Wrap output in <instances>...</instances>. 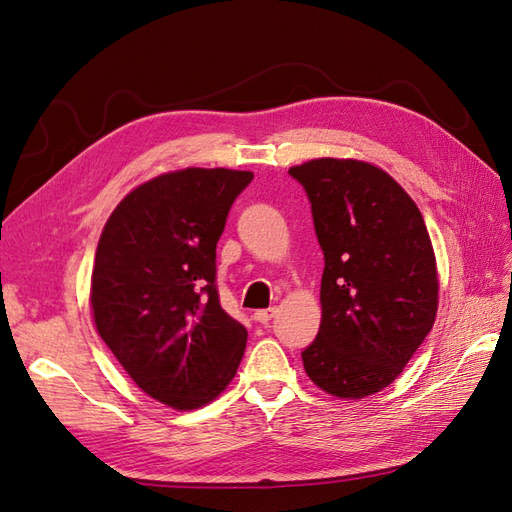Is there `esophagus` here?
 Here are the masks:
<instances>
[{
    "label": "esophagus",
    "mask_w": 512,
    "mask_h": 512,
    "mask_svg": "<svg viewBox=\"0 0 512 512\" xmlns=\"http://www.w3.org/2000/svg\"><path fill=\"white\" fill-rule=\"evenodd\" d=\"M277 314V307H269V309H258L254 312V320L260 324H269V320Z\"/></svg>",
    "instance_id": "1"
}]
</instances>
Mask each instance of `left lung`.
<instances>
[{"label":"left lung","instance_id":"left-lung-1","mask_svg":"<svg viewBox=\"0 0 512 512\" xmlns=\"http://www.w3.org/2000/svg\"><path fill=\"white\" fill-rule=\"evenodd\" d=\"M288 173L312 203L324 254L322 320L303 367L329 395H374L404 371L436 320L438 269L423 215L374 164L320 158Z\"/></svg>","mask_w":512,"mask_h":512}]
</instances>
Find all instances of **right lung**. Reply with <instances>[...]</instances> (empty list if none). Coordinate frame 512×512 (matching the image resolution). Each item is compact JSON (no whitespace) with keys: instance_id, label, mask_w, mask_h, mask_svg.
I'll list each match as a JSON object with an SVG mask.
<instances>
[{"instance_id":"add662e5","label":"right lung","mask_w":512,"mask_h":512,"mask_svg":"<svg viewBox=\"0 0 512 512\" xmlns=\"http://www.w3.org/2000/svg\"><path fill=\"white\" fill-rule=\"evenodd\" d=\"M254 173L185 168L138 185L108 218L91 273L104 344L149 397L194 410L235 378L247 342L215 284V245Z\"/></svg>"}]
</instances>
